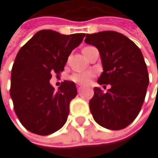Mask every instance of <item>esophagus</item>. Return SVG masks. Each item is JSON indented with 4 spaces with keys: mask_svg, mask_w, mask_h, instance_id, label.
<instances>
[{
    "mask_svg": "<svg viewBox=\"0 0 158 158\" xmlns=\"http://www.w3.org/2000/svg\"><path fill=\"white\" fill-rule=\"evenodd\" d=\"M77 92H78V93H81V90H82V87L78 85V86H77Z\"/></svg>",
    "mask_w": 158,
    "mask_h": 158,
    "instance_id": "34e87169",
    "label": "esophagus"
}]
</instances>
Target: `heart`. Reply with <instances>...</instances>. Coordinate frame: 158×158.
Returning <instances> with one entry per match:
<instances>
[{
	"instance_id": "b5f03b06",
	"label": "heart",
	"mask_w": 158,
	"mask_h": 158,
	"mask_svg": "<svg viewBox=\"0 0 158 158\" xmlns=\"http://www.w3.org/2000/svg\"><path fill=\"white\" fill-rule=\"evenodd\" d=\"M94 76V72L92 71H84V72H77L73 74L70 77V80L74 81L77 84H81V85H85L89 83L91 81V78Z\"/></svg>"
}]
</instances>
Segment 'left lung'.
<instances>
[{"label": "left lung", "instance_id": "8db88e82", "mask_svg": "<svg viewBox=\"0 0 158 158\" xmlns=\"http://www.w3.org/2000/svg\"><path fill=\"white\" fill-rule=\"evenodd\" d=\"M85 42L100 52L104 71L97 82L111 86L106 94L94 89L90 101L94 119L106 129L122 130L136 118L145 98L149 76L143 53L132 40L116 31L87 34Z\"/></svg>", "mask_w": 158, "mask_h": 158}]
</instances>
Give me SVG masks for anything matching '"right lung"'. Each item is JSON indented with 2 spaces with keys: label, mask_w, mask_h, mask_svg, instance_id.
Returning a JSON list of instances; mask_svg holds the SVG:
<instances>
[{
  "label": "right lung",
  "mask_w": 158,
  "mask_h": 158,
  "mask_svg": "<svg viewBox=\"0 0 158 158\" xmlns=\"http://www.w3.org/2000/svg\"><path fill=\"white\" fill-rule=\"evenodd\" d=\"M84 33L64 35L51 29L38 31L17 52L11 74L10 95L21 124L29 131L48 135L66 122L69 104L77 94L73 81H64L57 91L52 74L64 70L69 54Z\"/></svg>",
  "instance_id": "obj_1"
}]
</instances>
